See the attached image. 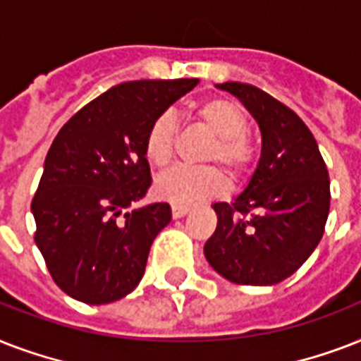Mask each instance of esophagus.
Returning a JSON list of instances; mask_svg holds the SVG:
<instances>
[{
    "instance_id": "esophagus-1",
    "label": "esophagus",
    "mask_w": 361,
    "mask_h": 361,
    "mask_svg": "<svg viewBox=\"0 0 361 361\" xmlns=\"http://www.w3.org/2000/svg\"><path fill=\"white\" fill-rule=\"evenodd\" d=\"M189 206H181V204H172V217L174 219H180V217H183V215L189 214Z\"/></svg>"
}]
</instances>
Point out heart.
Listing matches in <instances>:
<instances>
[{
    "mask_svg": "<svg viewBox=\"0 0 361 361\" xmlns=\"http://www.w3.org/2000/svg\"><path fill=\"white\" fill-rule=\"evenodd\" d=\"M195 120L214 135L204 159L223 163L232 176L241 178L255 161V142L247 135L249 118L240 104L226 97H212L195 106ZM178 123L169 112L159 114L149 123L144 136V155L155 169H166L174 157ZM228 180L215 166H178L163 174L155 183V191L163 200L189 206L198 200L225 195Z\"/></svg>",
    "mask_w": 361,
    "mask_h": 361,
    "instance_id": "1",
    "label": "heart"
}]
</instances>
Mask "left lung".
Wrapping results in <instances>:
<instances>
[{"label": "left lung", "mask_w": 361, "mask_h": 361, "mask_svg": "<svg viewBox=\"0 0 361 361\" xmlns=\"http://www.w3.org/2000/svg\"><path fill=\"white\" fill-rule=\"evenodd\" d=\"M217 87L236 95L258 121L262 155L232 204H214L217 228L204 255L238 285H275L302 266L324 234L330 178L313 133L279 99L245 82Z\"/></svg>", "instance_id": "1"}]
</instances>
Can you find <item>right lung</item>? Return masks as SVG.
Masks as SVG:
<instances>
[{
	"mask_svg": "<svg viewBox=\"0 0 361 361\" xmlns=\"http://www.w3.org/2000/svg\"><path fill=\"white\" fill-rule=\"evenodd\" d=\"M198 78L112 86L59 129L31 200L35 243L54 283L101 305L140 283L149 247L170 223V206L130 209L152 185L144 136Z\"/></svg>",
	"mask_w": 361,
	"mask_h": 361,
	"instance_id": "right-lung-1",
	"label": "right lung"
}]
</instances>
